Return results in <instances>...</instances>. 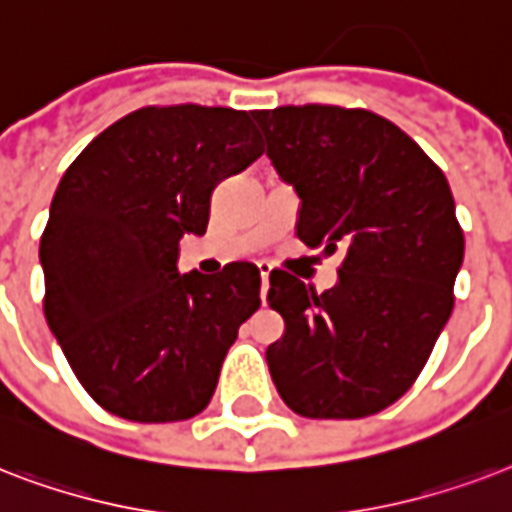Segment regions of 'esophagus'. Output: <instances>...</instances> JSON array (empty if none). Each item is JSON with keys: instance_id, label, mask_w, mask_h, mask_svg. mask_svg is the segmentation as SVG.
<instances>
[{"instance_id": "1", "label": "esophagus", "mask_w": 512, "mask_h": 512, "mask_svg": "<svg viewBox=\"0 0 512 512\" xmlns=\"http://www.w3.org/2000/svg\"><path fill=\"white\" fill-rule=\"evenodd\" d=\"M269 264H264V261H259V275H261V301H264V293H267V285H269Z\"/></svg>"}]
</instances>
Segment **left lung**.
<instances>
[{
	"label": "left lung",
	"mask_w": 512,
	"mask_h": 512,
	"mask_svg": "<svg viewBox=\"0 0 512 512\" xmlns=\"http://www.w3.org/2000/svg\"><path fill=\"white\" fill-rule=\"evenodd\" d=\"M253 117L299 194L301 243L344 253L326 293L272 269L269 307L285 320L267 347L272 382L301 417L376 414L417 382L454 310L465 235L449 181L414 138L366 109L277 106Z\"/></svg>",
	"instance_id": "8db88e82"
}]
</instances>
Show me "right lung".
<instances>
[{
	"instance_id": "add662e5",
	"label": "right lung",
	"mask_w": 512,
	"mask_h": 512,
	"mask_svg": "<svg viewBox=\"0 0 512 512\" xmlns=\"http://www.w3.org/2000/svg\"><path fill=\"white\" fill-rule=\"evenodd\" d=\"M264 154L251 112L144 106L63 173L39 243L45 318L90 398L130 422L208 406L237 328L259 310L256 264L178 275V240L205 235L211 192Z\"/></svg>"
}]
</instances>
